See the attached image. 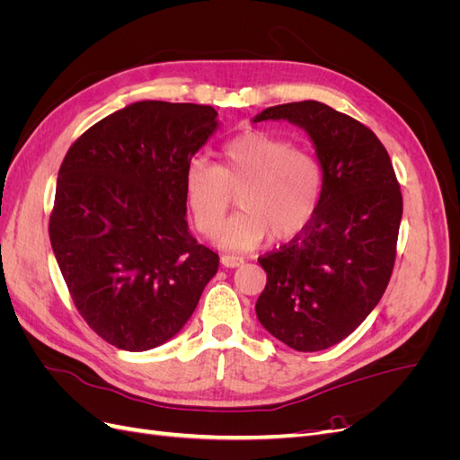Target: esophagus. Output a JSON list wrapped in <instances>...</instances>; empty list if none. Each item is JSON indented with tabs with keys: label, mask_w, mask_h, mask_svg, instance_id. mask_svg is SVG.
Segmentation results:
<instances>
[{
	"label": "esophagus",
	"mask_w": 460,
	"mask_h": 460,
	"mask_svg": "<svg viewBox=\"0 0 460 460\" xmlns=\"http://www.w3.org/2000/svg\"><path fill=\"white\" fill-rule=\"evenodd\" d=\"M220 262H222V267H226V269H238V267H242V264H243V257L222 255Z\"/></svg>",
	"instance_id": "esophagus-1"
}]
</instances>
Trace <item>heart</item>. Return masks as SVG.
I'll return each mask as SVG.
<instances>
[{
    "instance_id": "b5f03b06",
    "label": "heart",
    "mask_w": 460,
    "mask_h": 460,
    "mask_svg": "<svg viewBox=\"0 0 460 460\" xmlns=\"http://www.w3.org/2000/svg\"><path fill=\"white\" fill-rule=\"evenodd\" d=\"M218 166L193 159L184 172V196L201 234L213 235L238 191L240 213L217 234L230 252H247L272 234L289 240L307 228L323 196V171L311 151L284 137L245 130L220 147Z\"/></svg>"
}]
</instances>
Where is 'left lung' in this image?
Returning a JSON list of instances; mask_svg holds the SVG:
<instances>
[{"instance_id": "obj_1", "label": "left lung", "mask_w": 460, "mask_h": 460, "mask_svg": "<svg viewBox=\"0 0 460 460\" xmlns=\"http://www.w3.org/2000/svg\"><path fill=\"white\" fill-rule=\"evenodd\" d=\"M307 132L323 196L299 235L259 259L267 288L255 313L276 340L303 353L340 343L382 299L395 262L402 198L394 164L365 124L320 102L261 111Z\"/></svg>"}]
</instances>
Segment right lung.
<instances>
[{"label":"right lung","instance_id":"right-lung-1","mask_svg":"<svg viewBox=\"0 0 460 460\" xmlns=\"http://www.w3.org/2000/svg\"><path fill=\"white\" fill-rule=\"evenodd\" d=\"M211 105L144 100L66 151L49 238L78 313L124 351L172 340L218 270L186 220L184 172L220 127Z\"/></svg>","mask_w":460,"mask_h":460}]
</instances>
